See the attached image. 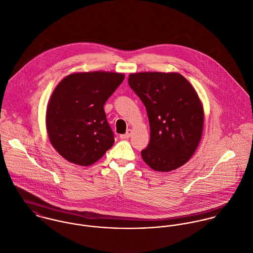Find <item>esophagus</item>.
I'll return each instance as SVG.
<instances>
[{
  "label": "esophagus",
  "instance_id": "34e87169",
  "mask_svg": "<svg viewBox=\"0 0 253 253\" xmlns=\"http://www.w3.org/2000/svg\"><path fill=\"white\" fill-rule=\"evenodd\" d=\"M131 133H132V130H131V129H127V130H126V133L120 135V138H122V139H126V138L130 137Z\"/></svg>",
  "mask_w": 253,
  "mask_h": 253
}]
</instances>
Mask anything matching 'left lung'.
Wrapping results in <instances>:
<instances>
[{
    "instance_id": "8db88e82",
    "label": "left lung",
    "mask_w": 253,
    "mask_h": 253,
    "mask_svg": "<svg viewBox=\"0 0 253 253\" xmlns=\"http://www.w3.org/2000/svg\"><path fill=\"white\" fill-rule=\"evenodd\" d=\"M128 84L143 102L150 124V142L141 151L143 161L161 172L184 166L204 130V106L193 85L175 72L132 73Z\"/></svg>"
}]
</instances>
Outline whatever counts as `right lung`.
I'll return each instance as SVG.
<instances>
[{
	"label": "right lung",
	"mask_w": 253,
	"mask_h": 253,
	"mask_svg": "<svg viewBox=\"0 0 253 253\" xmlns=\"http://www.w3.org/2000/svg\"><path fill=\"white\" fill-rule=\"evenodd\" d=\"M124 79L122 73H72L56 85L46 107L45 126L49 142L65 160L87 167L113 146L104 104Z\"/></svg>",
	"instance_id": "1"
}]
</instances>
